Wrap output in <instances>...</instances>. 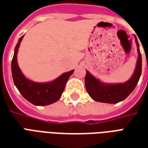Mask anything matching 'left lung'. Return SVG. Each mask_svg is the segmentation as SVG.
Listing matches in <instances>:
<instances>
[{
    "mask_svg": "<svg viewBox=\"0 0 148 148\" xmlns=\"http://www.w3.org/2000/svg\"><path fill=\"white\" fill-rule=\"evenodd\" d=\"M136 43L138 51L136 67L132 76L125 83L116 84H104L87 71L85 75V86L87 93L91 99L99 102L114 104L123 101L132 92L138 84L142 72V58L136 38Z\"/></svg>",
    "mask_w": 148,
    "mask_h": 148,
    "instance_id": "obj_1",
    "label": "left lung"
}]
</instances>
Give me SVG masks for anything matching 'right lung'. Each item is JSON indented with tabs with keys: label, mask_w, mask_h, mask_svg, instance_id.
Listing matches in <instances>:
<instances>
[{
	"label": "right lung",
	"mask_w": 148,
	"mask_h": 148,
	"mask_svg": "<svg viewBox=\"0 0 148 148\" xmlns=\"http://www.w3.org/2000/svg\"><path fill=\"white\" fill-rule=\"evenodd\" d=\"M23 38V35L19 38L12 61V74L14 84L23 96L34 105L46 106L57 102L61 97L67 81L74 70L63 73L53 81L49 83H36L27 79L17 63V53Z\"/></svg>",
	"instance_id": "1"
}]
</instances>
